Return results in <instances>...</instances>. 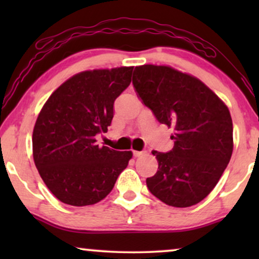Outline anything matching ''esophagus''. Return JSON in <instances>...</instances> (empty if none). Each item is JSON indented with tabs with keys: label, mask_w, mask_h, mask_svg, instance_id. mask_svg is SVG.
<instances>
[{
	"label": "esophagus",
	"mask_w": 259,
	"mask_h": 259,
	"mask_svg": "<svg viewBox=\"0 0 259 259\" xmlns=\"http://www.w3.org/2000/svg\"><path fill=\"white\" fill-rule=\"evenodd\" d=\"M145 153H146V152H145V151H133V155L136 158L141 157V155H144Z\"/></svg>",
	"instance_id": "1"
}]
</instances>
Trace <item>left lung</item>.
Wrapping results in <instances>:
<instances>
[{"label":"left lung","mask_w":259,"mask_h":259,"mask_svg":"<svg viewBox=\"0 0 259 259\" xmlns=\"http://www.w3.org/2000/svg\"><path fill=\"white\" fill-rule=\"evenodd\" d=\"M133 86L158 121L175 130L171 151L152 152L159 166L146 179L148 190L169 206L198 204L214 189L231 159L229 108L197 77L167 66L136 67Z\"/></svg>","instance_id":"obj_1"}]
</instances>
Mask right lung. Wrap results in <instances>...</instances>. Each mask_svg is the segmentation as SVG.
<instances>
[{
	"instance_id": "obj_1",
	"label": "right lung",
	"mask_w": 259,
	"mask_h": 259,
	"mask_svg": "<svg viewBox=\"0 0 259 259\" xmlns=\"http://www.w3.org/2000/svg\"><path fill=\"white\" fill-rule=\"evenodd\" d=\"M133 67L94 69L63 82L42 107L33 131L35 166L51 192L73 206L104 199L132 152L100 147L115 99L130 86Z\"/></svg>"
}]
</instances>
